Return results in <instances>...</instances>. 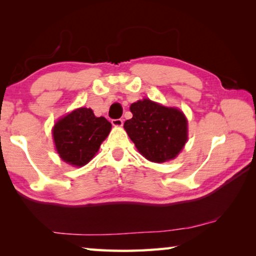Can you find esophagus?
Instances as JSON below:
<instances>
[{"instance_id": "1", "label": "esophagus", "mask_w": 256, "mask_h": 256, "mask_svg": "<svg viewBox=\"0 0 256 256\" xmlns=\"http://www.w3.org/2000/svg\"><path fill=\"white\" fill-rule=\"evenodd\" d=\"M112 126H115V128H120L123 125V120L122 118L112 120Z\"/></svg>"}]
</instances>
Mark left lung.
I'll return each instance as SVG.
<instances>
[{
	"mask_svg": "<svg viewBox=\"0 0 256 256\" xmlns=\"http://www.w3.org/2000/svg\"><path fill=\"white\" fill-rule=\"evenodd\" d=\"M130 110L133 118L124 123V128L138 152L159 164L176 158L188 141L183 112L146 98L133 102Z\"/></svg>",
	"mask_w": 256,
	"mask_h": 256,
	"instance_id": "obj_1",
	"label": "left lung"
}]
</instances>
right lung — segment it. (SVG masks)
<instances>
[{"mask_svg":"<svg viewBox=\"0 0 256 256\" xmlns=\"http://www.w3.org/2000/svg\"><path fill=\"white\" fill-rule=\"evenodd\" d=\"M112 124L90 108H78L60 118L53 128L54 144L63 162L82 167L98 152L110 132Z\"/></svg>","mask_w":256,"mask_h":256,"instance_id":"right-lung-1","label":"right lung"}]
</instances>
